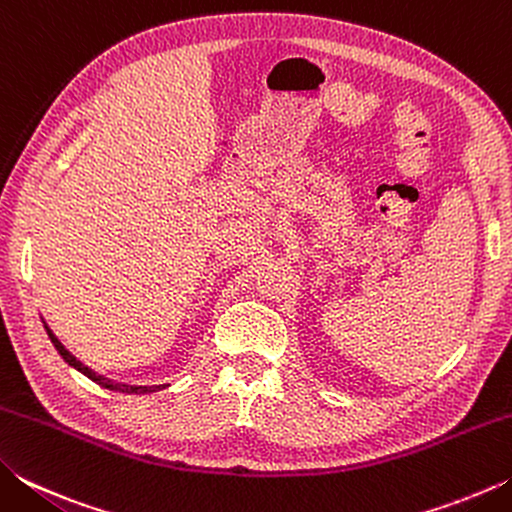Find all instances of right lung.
I'll use <instances>...</instances> for the list:
<instances>
[{"mask_svg":"<svg viewBox=\"0 0 512 512\" xmlns=\"http://www.w3.org/2000/svg\"><path fill=\"white\" fill-rule=\"evenodd\" d=\"M45 327H47V325H45ZM47 334H49L51 343L56 345V350L60 352V357H63V359L69 363V366H74L76 370H81L83 375H88L92 381H97V384L110 388V391H119V393H153V391H158V388H160V386H126V384H117V381H110V379H106V377H101V375H97V372L85 366V363H81L79 359H76L74 354L69 352V350L65 348V345L56 339V334L51 332L49 327H47Z\"/></svg>","mask_w":512,"mask_h":512,"instance_id":"add662e5","label":"right lung"}]
</instances>
